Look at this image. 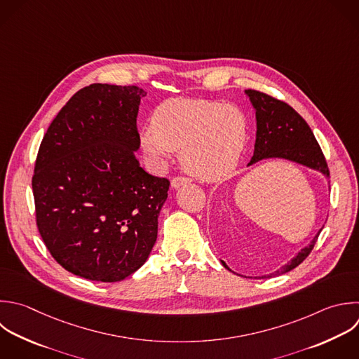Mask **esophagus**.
I'll use <instances>...</instances> for the list:
<instances>
[{
    "instance_id": "34e87169",
    "label": "esophagus",
    "mask_w": 359,
    "mask_h": 359,
    "mask_svg": "<svg viewBox=\"0 0 359 359\" xmlns=\"http://www.w3.org/2000/svg\"><path fill=\"white\" fill-rule=\"evenodd\" d=\"M189 182H191V180L187 178V177H175V178L171 180V187L175 188V189H178L180 187L187 185V184H189Z\"/></svg>"
}]
</instances>
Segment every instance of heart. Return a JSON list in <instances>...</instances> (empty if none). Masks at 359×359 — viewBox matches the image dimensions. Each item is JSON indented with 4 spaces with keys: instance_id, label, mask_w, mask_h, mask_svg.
<instances>
[{
    "instance_id": "heart-1",
    "label": "heart",
    "mask_w": 359,
    "mask_h": 359,
    "mask_svg": "<svg viewBox=\"0 0 359 359\" xmlns=\"http://www.w3.org/2000/svg\"><path fill=\"white\" fill-rule=\"evenodd\" d=\"M245 115L217 101L172 98L151 114V126L140 130V147L156 168L180 150L182 167L203 181H217L238 164L247 144Z\"/></svg>"
}]
</instances>
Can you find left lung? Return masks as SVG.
I'll return each mask as SVG.
<instances>
[{
	"label": "left lung",
	"instance_id": "8db88e82",
	"mask_svg": "<svg viewBox=\"0 0 359 359\" xmlns=\"http://www.w3.org/2000/svg\"><path fill=\"white\" fill-rule=\"evenodd\" d=\"M244 93L255 111L257 119L254 154L248 163V167L262 160L280 158L303 165L323 174L325 178H330L325 158L306 121L292 107L264 93L255 90H245ZM323 227L317 231L310 244L303 247L290 261H287V264L273 273L259 278L282 275L302 264L313 250ZM222 264L224 268L231 271L224 261H222Z\"/></svg>",
	"mask_w": 359,
	"mask_h": 359
}]
</instances>
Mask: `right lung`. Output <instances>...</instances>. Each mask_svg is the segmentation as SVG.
<instances>
[{"instance_id":"right-lung-1","label":"right lung","mask_w":359,"mask_h":359,"mask_svg":"<svg viewBox=\"0 0 359 359\" xmlns=\"http://www.w3.org/2000/svg\"><path fill=\"white\" fill-rule=\"evenodd\" d=\"M136 86L91 84L50 123L35 164L36 224L69 272L118 282L136 272L157 240L170 181L140 167Z\"/></svg>"}]
</instances>
